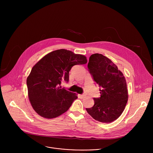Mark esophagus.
Returning <instances> with one entry per match:
<instances>
[{
	"instance_id": "obj_1",
	"label": "esophagus",
	"mask_w": 153,
	"mask_h": 153,
	"mask_svg": "<svg viewBox=\"0 0 153 153\" xmlns=\"http://www.w3.org/2000/svg\"><path fill=\"white\" fill-rule=\"evenodd\" d=\"M85 94H79V98H80V99H83V98H84V97H85Z\"/></svg>"
}]
</instances>
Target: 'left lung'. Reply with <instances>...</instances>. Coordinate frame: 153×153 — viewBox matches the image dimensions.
Listing matches in <instances>:
<instances>
[{"instance_id":"left-lung-1","label":"left lung","mask_w":153,"mask_h":153,"mask_svg":"<svg viewBox=\"0 0 153 153\" xmlns=\"http://www.w3.org/2000/svg\"><path fill=\"white\" fill-rule=\"evenodd\" d=\"M88 68L100 87V97L94 98L93 106L86 110L97 121L112 122L122 114L128 101L125 77L110 59L101 54L96 53L90 57Z\"/></svg>"}]
</instances>
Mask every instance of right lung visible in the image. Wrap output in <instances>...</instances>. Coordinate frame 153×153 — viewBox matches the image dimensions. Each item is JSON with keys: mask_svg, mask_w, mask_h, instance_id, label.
Returning a JSON list of instances; mask_svg holds the SVG:
<instances>
[{"mask_svg": "<svg viewBox=\"0 0 153 153\" xmlns=\"http://www.w3.org/2000/svg\"><path fill=\"white\" fill-rule=\"evenodd\" d=\"M86 63L85 56L60 49L48 53L34 65L27 85L30 103L39 115L55 118L68 110L77 97L61 88V82H68L69 73L74 65Z\"/></svg>", "mask_w": 153, "mask_h": 153, "instance_id": "obj_1", "label": "right lung"}]
</instances>
